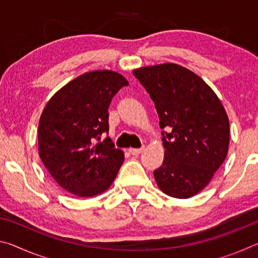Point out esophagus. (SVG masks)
Segmentation results:
<instances>
[{
	"instance_id": "34e87169",
	"label": "esophagus",
	"mask_w": 258,
	"mask_h": 258,
	"mask_svg": "<svg viewBox=\"0 0 258 258\" xmlns=\"http://www.w3.org/2000/svg\"><path fill=\"white\" fill-rule=\"evenodd\" d=\"M143 149H145V147H142V148H130L128 151H130L132 155L138 156V155L141 154V152L143 151Z\"/></svg>"
}]
</instances>
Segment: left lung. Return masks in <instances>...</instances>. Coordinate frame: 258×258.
<instances>
[{"mask_svg": "<svg viewBox=\"0 0 258 258\" xmlns=\"http://www.w3.org/2000/svg\"><path fill=\"white\" fill-rule=\"evenodd\" d=\"M159 115L165 157L154 172L159 189L186 199L207 186L226 158L230 124L216 93L197 74L176 63L133 71Z\"/></svg>", "mask_w": 258, "mask_h": 258, "instance_id": "obj_1", "label": "left lung"}]
</instances>
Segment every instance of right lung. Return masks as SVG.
I'll list each match as a JSON object with an SVG mask.
<instances>
[{
	"label": "right lung",
	"instance_id": "1",
	"mask_svg": "<svg viewBox=\"0 0 258 258\" xmlns=\"http://www.w3.org/2000/svg\"><path fill=\"white\" fill-rule=\"evenodd\" d=\"M128 82L119 73L93 71L67 83L52 95L38 123V154L58 184L77 197L108 190L124 161V152L108 133V108Z\"/></svg>",
	"mask_w": 258,
	"mask_h": 258
}]
</instances>
